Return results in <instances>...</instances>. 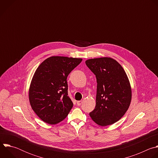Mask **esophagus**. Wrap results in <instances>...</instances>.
Segmentation results:
<instances>
[{"label":"esophagus","instance_id":"obj_1","mask_svg":"<svg viewBox=\"0 0 158 158\" xmlns=\"http://www.w3.org/2000/svg\"><path fill=\"white\" fill-rule=\"evenodd\" d=\"M82 101H77V106H81V105L82 104Z\"/></svg>","mask_w":158,"mask_h":158}]
</instances>
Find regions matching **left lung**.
Returning a JSON list of instances; mask_svg holds the SVG:
<instances>
[{
	"instance_id": "left-lung-1",
	"label": "left lung",
	"mask_w": 158,
	"mask_h": 158,
	"mask_svg": "<svg viewBox=\"0 0 158 158\" xmlns=\"http://www.w3.org/2000/svg\"><path fill=\"white\" fill-rule=\"evenodd\" d=\"M85 64L98 83L96 107L89 116L101 126L113 124L125 114L131 102L128 77L121 65L110 57L90 59Z\"/></svg>"
}]
</instances>
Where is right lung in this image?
Listing matches in <instances>:
<instances>
[{
  "instance_id": "add662e5",
  "label": "right lung",
  "mask_w": 158,
  "mask_h": 158,
  "mask_svg": "<svg viewBox=\"0 0 158 158\" xmlns=\"http://www.w3.org/2000/svg\"><path fill=\"white\" fill-rule=\"evenodd\" d=\"M82 60L52 56L37 68L29 86V99L32 109L44 122L56 124L68 115L73 102L67 95V77Z\"/></svg>"
}]
</instances>
